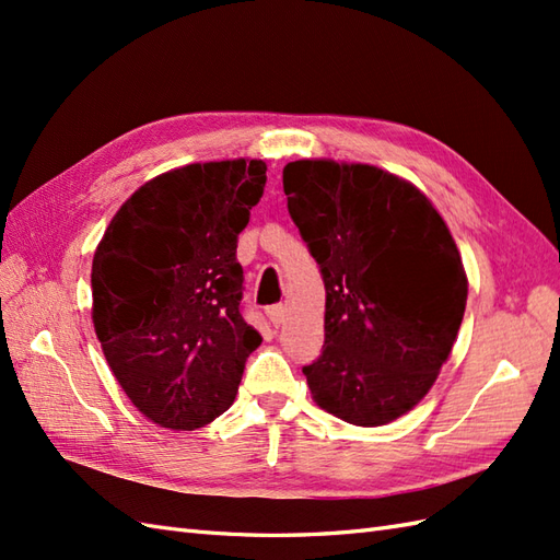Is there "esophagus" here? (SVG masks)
Returning a JSON list of instances; mask_svg holds the SVG:
<instances>
[{
	"mask_svg": "<svg viewBox=\"0 0 560 560\" xmlns=\"http://www.w3.org/2000/svg\"><path fill=\"white\" fill-rule=\"evenodd\" d=\"M267 317L273 327H281L283 319H287V307H283L281 303L271 305V307H267Z\"/></svg>",
	"mask_w": 560,
	"mask_h": 560,
	"instance_id": "1",
	"label": "esophagus"
}]
</instances>
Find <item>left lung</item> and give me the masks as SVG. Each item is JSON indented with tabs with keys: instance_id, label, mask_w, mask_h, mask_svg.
Listing matches in <instances>:
<instances>
[{
	"instance_id": "obj_1",
	"label": "left lung",
	"mask_w": 560,
	"mask_h": 560,
	"mask_svg": "<svg viewBox=\"0 0 560 560\" xmlns=\"http://www.w3.org/2000/svg\"><path fill=\"white\" fill-rule=\"evenodd\" d=\"M289 213L325 281L323 355L303 368L319 409L373 428L438 380L467 305V271L419 187L368 163L283 168Z\"/></svg>"
}]
</instances>
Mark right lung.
<instances>
[{"mask_svg":"<svg viewBox=\"0 0 560 560\" xmlns=\"http://www.w3.org/2000/svg\"><path fill=\"white\" fill-rule=\"evenodd\" d=\"M265 161L156 175L117 209L93 255V327L113 375L149 421L195 431L231 407L261 337L241 313L237 235Z\"/></svg>","mask_w":560,"mask_h":560,"instance_id":"1","label":"right lung"}]
</instances>
